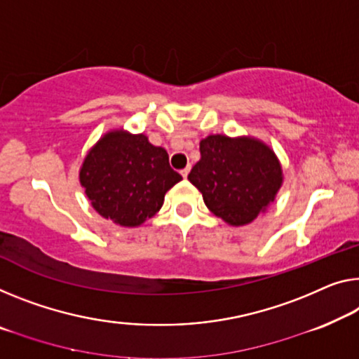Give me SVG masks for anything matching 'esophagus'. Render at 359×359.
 I'll return each instance as SVG.
<instances>
[{
    "mask_svg": "<svg viewBox=\"0 0 359 359\" xmlns=\"http://www.w3.org/2000/svg\"><path fill=\"white\" fill-rule=\"evenodd\" d=\"M189 172H191L189 165H187V167H186L184 170H181V175H183V178H187V175H189Z\"/></svg>",
    "mask_w": 359,
    "mask_h": 359,
    "instance_id": "obj_1",
    "label": "esophagus"
}]
</instances>
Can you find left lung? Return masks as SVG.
I'll return each instance as SVG.
<instances>
[{
    "label": "left lung",
    "instance_id": "8db88e82",
    "mask_svg": "<svg viewBox=\"0 0 359 359\" xmlns=\"http://www.w3.org/2000/svg\"><path fill=\"white\" fill-rule=\"evenodd\" d=\"M187 180L213 215L231 226H244L274 202L283 168L271 149L255 137L210 135L201 141V161Z\"/></svg>",
    "mask_w": 359,
    "mask_h": 359
}]
</instances>
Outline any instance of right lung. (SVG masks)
Returning <instances> with one entry per match:
<instances>
[{
  "mask_svg": "<svg viewBox=\"0 0 359 359\" xmlns=\"http://www.w3.org/2000/svg\"><path fill=\"white\" fill-rule=\"evenodd\" d=\"M163 147L146 135L114 130L90 149L80 168V183L101 217L126 228L152 218L168 189L181 181Z\"/></svg>",
  "mask_w": 359,
  "mask_h": 359,
  "instance_id": "obj_1",
  "label": "right lung"
}]
</instances>
